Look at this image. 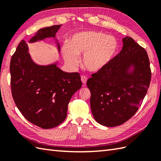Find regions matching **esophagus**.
Segmentation results:
<instances>
[{"label": "esophagus", "instance_id": "obj_1", "mask_svg": "<svg viewBox=\"0 0 161 161\" xmlns=\"http://www.w3.org/2000/svg\"><path fill=\"white\" fill-rule=\"evenodd\" d=\"M81 81H82L83 83V86H85L86 84V81H87V77L86 76H85V75H82V76L81 77Z\"/></svg>", "mask_w": 161, "mask_h": 161}]
</instances>
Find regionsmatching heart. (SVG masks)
<instances>
[{"instance_id":"1","label":"heart","mask_w":161,"mask_h":161,"mask_svg":"<svg viewBox=\"0 0 161 161\" xmlns=\"http://www.w3.org/2000/svg\"><path fill=\"white\" fill-rule=\"evenodd\" d=\"M118 50V42L115 36L104 33L87 31L76 33L69 43H64L61 49L66 64L76 68L82 55L84 67L90 72L102 69L113 59Z\"/></svg>"}]
</instances>
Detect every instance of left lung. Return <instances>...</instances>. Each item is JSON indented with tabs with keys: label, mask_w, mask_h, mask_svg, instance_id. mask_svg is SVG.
Listing matches in <instances>:
<instances>
[{
	"label": "left lung",
	"mask_w": 161,
	"mask_h": 161,
	"mask_svg": "<svg viewBox=\"0 0 161 161\" xmlns=\"http://www.w3.org/2000/svg\"><path fill=\"white\" fill-rule=\"evenodd\" d=\"M122 50L87 81L91 108L95 120L106 126L122 125L142 103L151 81L147 51L131 37L122 39ZM131 65L135 70L127 72Z\"/></svg>",
	"instance_id": "obj_1"
}]
</instances>
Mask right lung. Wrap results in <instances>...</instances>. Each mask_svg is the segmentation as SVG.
Segmentation results:
<instances>
[{
    "label": "right lung",
    "mask_w": 161,
    "mask_h": 161,
    "mask_svg": "<svg viewBox=\"0 0 161 161\" xmlns=\"http://www.w3.org/2000/svg\"><path fill=\"white\" fill-rule=\"evenodd\" d=\"M61 25L38 30L30 42L54 37ZM59 50V46L58 45ZM28 44L22 40L10 61L12 95L20 112L42 129L60 125L67 116L68 105L81 87L78 73H66L56 64L39 66L32 61Z\"/></svg>",
    "instance_id": "right-lung-1"
}]
</instances>
